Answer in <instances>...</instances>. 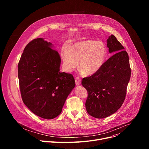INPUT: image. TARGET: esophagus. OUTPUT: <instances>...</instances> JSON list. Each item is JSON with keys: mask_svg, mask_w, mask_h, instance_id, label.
<instances>
[{"mask_svg": "<svg viewBox=\"0 0 149 149\" xmlns=\"http://www.w3.org/2000/svg\"><path fill=\"white\" fill-rule=\"evenodd\" d=\"M75 81L77 86H79L81 84V79L79 77H76L75 79Z\"/></svg>", "mask_w": 149, "mask_h": 149, "instance_id": "esophagus-1", "label": "esophagus"}]
</instances>
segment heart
I'll return each instance as SVG.
<instances>
[{
	"label": "heart",
	"mask_w": 149,
	"mask_h": 149,
	"mask_svg": "<svg viewBox=\"0 0 149 149\" xmlns=\"http://www.w3.org/2000/svg\"><path fill=\"white\" fill-rule=\"evenodd\" d=\"M106 54L107 49L102 42L90 39L79 41L63 51V66L67 71L71 72L78 64L80 71L91 75L101 68Z\"/></svg>",
	"instance_id": "heart-1"
}]
</instances>
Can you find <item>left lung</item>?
<instances>
[{"label":"left lung","instance_id":"1","mask_svg":"<svg viewBox=\"0 0 149 149\" xmlns=\"http://www.w3.org/2000/svg\"><path fill=\"white\" fill-rule=\"evenodd\" d=\"M107 46L110 53L115 54L97 72L81 82L88 92L87 111L97 118L107 117L121 107L131 76L128 54L114 35L109 36Z\"/></svg>","mask_w":149,"mask_h":149}]
</instances>
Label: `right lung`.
<instances>
[{"mask_svg": "<svg viewBox=\"0 0 149 149\" xmlns=\"http://www.w3.org/2000/svg\"><path fill=\"white\" fill-rule=\"evenodd\" d=\"M61 61L51 43L37 38L26 46L18 63L23 102L33 114L45 119H52L61 114L75 86L72 74L60 72Z\"/></svg>", "mask_w": 149, "mask_h": 149, "instance_id": "add662e5", "label": "right lung"}]
</instances>
